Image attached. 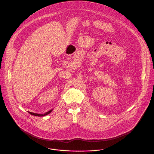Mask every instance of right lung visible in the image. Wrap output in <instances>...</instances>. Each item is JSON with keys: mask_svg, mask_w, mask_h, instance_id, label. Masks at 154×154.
<instances>
[{"mask_svg": "<svg viewBox=\"0 0 154 154\" xmlns=\"http://www.w3.org/2000/svg\"><path fill=\"white\" fill-rule=\"evenodd\" d=\"M52 112V109H51L50 111L46 112L45 114H38V113H32V112H29V113L33 116H45L46 115H48L49 114H50L51 112Z\"/></svg>", "mask_w": 154, "mask_h": 154, "instance_id": "obj_1", "label": "right lung"}]
</instances>
